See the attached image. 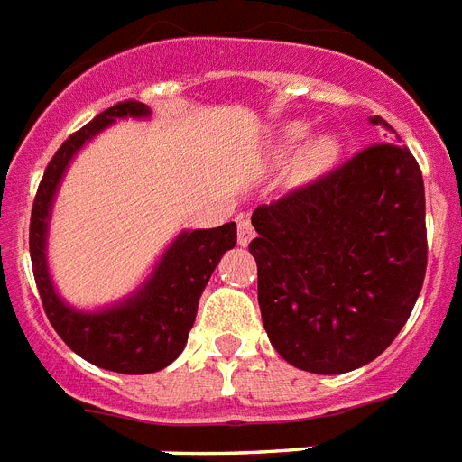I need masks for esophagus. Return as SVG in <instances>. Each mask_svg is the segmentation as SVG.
Returning <instances> with one entry per match:
<instances>
[{"mask_svg":"<svg viewBox=\"0 0 462 462\" xmlns=\"http://www.w3.org/2000/svg\"><path fill=\"white\" fill-rule=\"evenodd\" d=\"M237 239L242 246H246V244L254 239V225H251L249 216L246 213H242V216H237Z\"/></svg>","mask_w":462,"mask_h":462,"instance_id":"34e87169","label":"esophagus"}]
</instances>
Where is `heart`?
<instances>
[{
    "mask_svg": "<svg viewBox=\"0 0 462 462\" xmlns=\"http://www.w3.org/2000/svg\"><path fill=\"white\" fill-rule=\"evenodd\" d=\"M309 134V127L306 125H294L290 130V142H301L303 137ZM337 153H339V144H337V140H332V137H322V140H318L316 144H313V149L309 152V156H306V171L309 172H318L322 171V168H328L335 163Z\"/></svg>",
    "mask_w": 462,
    "mask_h": 462,
    "instance_id": "obj_1",
    "label": "heart"
}]
</instances>
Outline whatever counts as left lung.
Returning <instances> with one entry per match:
<instances>
[{
	"instance_id": "obj_1",
	"label": "left lung",
	"mask_w": 462,
	"mask_h": 462,
	"mask_svg": "<svg viewBox=\"0 0 462 462\" xmlns=\"http://www.w3.org/2000/svg\"><path fill=\"white\" fill-rule=\"evenodd\" d=\"M251 223L261 318L284 361L341 374L396 339L427 270L425 185L408 146H365Z\"/></svg>"
}]
</instances>
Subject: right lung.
<instances>
[{
    "label": "right lung",
    "mask_w": 462,
    "mask_h": 462,
    "mask_svg": "<svg viewBox=\"0 0 462 462\" xmlns=\"http://www.w3.org/2000/svg\"><path fill=\"white\" fill-rule=\"evenodd\" d=\"M125 116H149V108L142 101H118L70 134L51 156L30 213V261L44 313L56 335L75 354L104 370L146 374L171 365L182 354L187 335L197 318L199 296L220 256L237 242V225L225 223L213 230L182 232L163 254L144 287L121 306L99 313L69 309L51 287L44 258L51 199L73 153L92 140L101 127Z\"/></svg>",
    "instance_id": "right-lung-1"
}]
</instances>
